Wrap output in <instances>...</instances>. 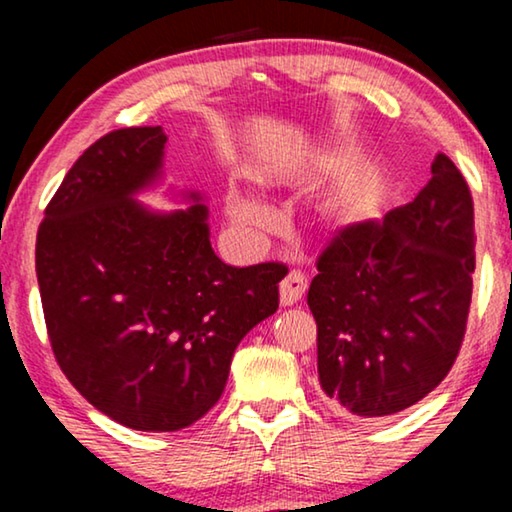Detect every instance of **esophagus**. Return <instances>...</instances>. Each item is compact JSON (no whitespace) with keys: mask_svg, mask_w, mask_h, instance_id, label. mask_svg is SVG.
I'll list each match as a JSON object with an SVG mask.
<instances>
[{"mask_svg":"<svg viewBox=\"0 0 512 512\" xmlns=\"http://www.w3.org/2000/svg\"><path fill=\"white\" fill-rule=\"evenodd\" d=\"M305 291H307V277L300 270H291L289 275L282 279V284H279V303L284 307L296 305L298 300L305 296Z\"/></svg>","mask_w":512,"mask_h":512,"instance_id":"esophagus-1","label":"esophagus"}]
</instances>
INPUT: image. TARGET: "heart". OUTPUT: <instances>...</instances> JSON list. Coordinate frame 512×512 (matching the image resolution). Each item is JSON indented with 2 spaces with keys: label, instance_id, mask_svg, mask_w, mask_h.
<instances>
[{
  "label": "heart",
  "instance_id": "heart-1",
  "mask_svg": "<svg viewBox=\"0 0 512 512\" xmlns=\"http://www.w3.org/2000/svg\"><path fill=\"white\" fill-rule=\"evenodd\" d=\"M380 195V181L373 177H361L356 179L352 186L347 188L342 195L340 207L345 214H361L373 205ZM226 209L228 216L237 226L247 230H270L275 223V216L263 202H258L254 195L240 191V188H230L226 195Z\"/></svg>",
  "mask_w": 512,
  "mask_h": 512
}]
</instances>
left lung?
Listing matches in <instances>:
<instances>
[{
  "mask_svg": "<svg viewBox=\"0 0 512 512\" xmlns=\"http://www.w3.org/2000/svg\"><path fill=\"white\" fill-rule=\"evenodd\" d=\"M317 270L307 305L331 408L375 419L422 401L450 373L471 307L473 198L457 165L438 153L415 200L342 228Z\"/></svg>",
  "mask_w": 512,
  "mask_h": 512,
  "instance_id": "obj_1",
  "label": "left lung"
}]
</instances>
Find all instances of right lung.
<instances>
[{
	"mask_svg": "<svg viewBox=\"0 0 512 512\" xmlns=\"http://www.w3.org/2000/svg\"><path fill=\"white\" fill-rule=\"evenodd\" d=\"M165 132L123 128L83 151L48 202L37 279L62 373L135 431H179L219 401L240 340L279 307L282 263L233 268L200 193L174 212L135 200L163 177Z\"/></svg>",
	"mask_w": 512,
	"mask_h": 512,
	"instance_id": "right-lung-1",
	"label": "right lung"
}]
</instances>
